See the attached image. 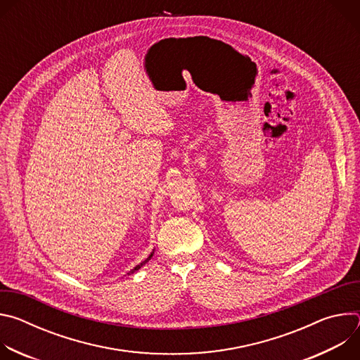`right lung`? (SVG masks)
<instances>
[{"mask_svg": "<svg viewBox=\"0 0 360 360\" xmlns=\"http://www.w3.org/2000/svg\"><path fill=\"white\" fill-rule=\"evenodd\" d=\"M150 258H152V253H150V255H149V256H148V258H146V259H145V261H142V262H141V264H139V265H136V266H135V268H134V269H132V271H129V272H128V275H131V274H134V272H135V271H138V269H139V268H141V266H142V265H145V264H146V262H148V261H149V259H150Z\"/></svg>", "mask_w": 360, "mask_h": 360, "instance_id": "1", "label": "right lung"}]
</instances>
